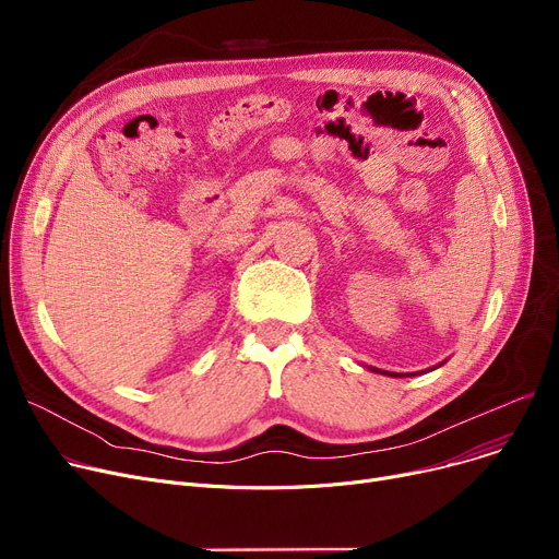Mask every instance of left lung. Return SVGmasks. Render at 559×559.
Returning a JSON list of instances; mask_svg holds the SVG:
<instances>
[{"label": "left lung", "mask_w": 559, "mask_h": 559, "mask_svg": "<svg viewBox=\"0 0 559 559\" xmlns=\"http://www.w3.org/2000/svg\"><path fill=\"white\" fill-rule=\"evenodd\" d=\"M379 372V370H377ZM383 374H390V377H404V374H395V372H383Z\"/></svg>", "instance_id": "obj_1"}]
</instances>
